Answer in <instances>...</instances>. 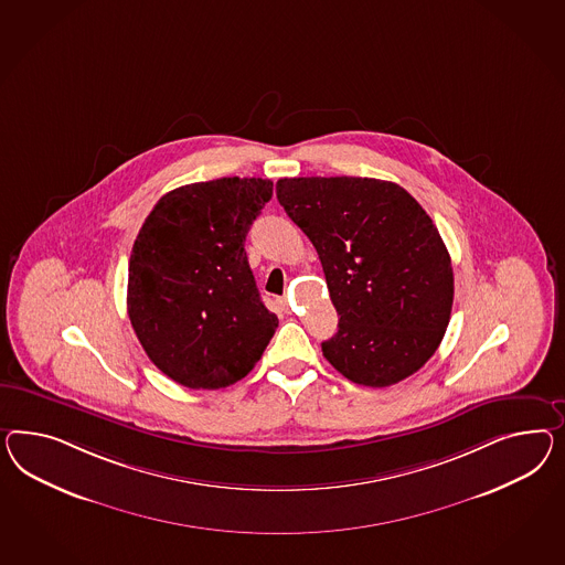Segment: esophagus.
<instances>
[{
	"instance_id": "34e87169",
	"label": "esophagus",
	"mask_w": 565,
	"mask_h": 565,
	"mask_svg": "<svg viewBox=\"0 0 565 565\" xmlns=\"http://www.w3.org/2000/svg\"><path fill=\"white\" fill-rule=\"evenodd\" d=\"M279 302H281V306H284V308H288V306H290V302H288V298H281Z\"/></svg>"
}]
</instances>
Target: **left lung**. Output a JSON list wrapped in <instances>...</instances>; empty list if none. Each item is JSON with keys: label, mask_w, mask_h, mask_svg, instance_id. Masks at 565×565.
I'll use <instances>...</instances> for the list:
<instances>
[{"label": "left lung", "mask_w": 565, "mask_h": 565, "mask_svg": "<svg viewBox=\"0 0 565 565\" xmlns=\"http://www.w3.org/2000/svg\"><path fill=\"white\" fill-rule=\"evenodd\" d=\"M277 201L315 244L335 335L322 355L348 381L391 386L438 350L455 277L431 217L395 183L362 177L279 179Z\"/></svg>", "instance_id": "obj_1"}]
</instances>
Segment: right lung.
I'll use <instances>...</instances> for the list:
<instances>
[{"instance_id":"1","label":"right lung","mask_w":565,"mask_h":565,"mask_svg":"<svg viewBox=\"0 0 565 565\" xmlns=\"http://www.w3.org/2000/svg\"><path fill=\"white\" fill-rule=\"evenodd\" d=\"M274 195L269 179L179 186L153 205L129 259L127 312L158 370L189 388H224L259 362L277 329L244 241Z\"/></svg>"}]
</instances>
